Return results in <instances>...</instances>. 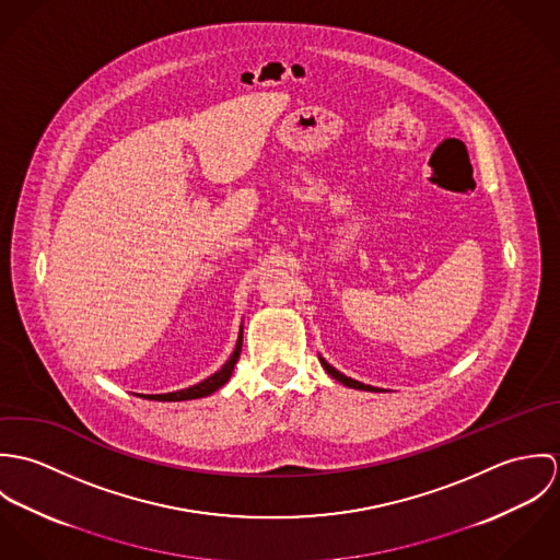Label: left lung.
<instances>
[{"label":"left lung","instance_id":"1","mask_svg":"<svg viewBox=\"0 0 560 560\" xmlns=\"http://www.w3.org/2000/svg\"><path fill=\"white\" fill-rule=\"evenodd\" d=\"M320 366L327 371V375H331L336 382H340L342 386H347V388H355V390H369V393H373V390H380V388H373V386H366V384H362V382H355V380H351V377H347V375H342L340 371H336L331 364H327L323 358H320Z\"/></svg>","mask_w":560,"mask_h":560}]
</instances>
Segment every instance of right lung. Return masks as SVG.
Returning a JSON list of instances; mask_svg holds the SVG:
<instances>
[{
	"label": "right lung",
	"mask_w": 560,
	"mask_h": 560,
	"mask_svg": "<svg viewBox=\"0 0 560 560\" xmlns=\"http://www.w3.org/2000/svg\"><path fill=\"white\" fill-rule=\"evenodd\" d=\"M241 345H243V325L240 329V338H237V345H235V351L231 353V358L222 364L220 371H215L211 377L189 386V388H183V390H176V393H165V395H142V399L149 400H191L202 399V397H209L213 395L215 390H220L233 375V369L237 364L241 355Z\"/></svg>",
	"instance_id": "right-lung-1"
}]
</instances>
